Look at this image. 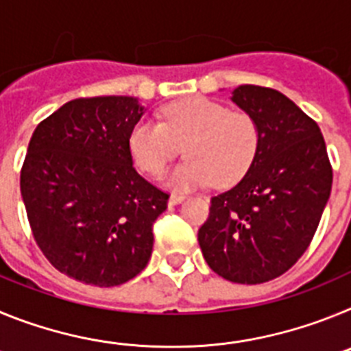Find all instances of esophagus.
<instances>
[{
  "instance_id": "34e87169",
  "label": "esophagus",
  "mask_w": 351,
  "mask_h": 351,
  "mask_svg": "<svg viewBox=\"0 0 351 351\" xmlns=\"http://www.w3.org/2000/svg\"><path fill=\"white\" fill-rule=\"evenodd\" d=\"M184 198H186V195H182V193H172L169 198V204L176 206V204H181Z\"/></svg>"
}]
</instances>
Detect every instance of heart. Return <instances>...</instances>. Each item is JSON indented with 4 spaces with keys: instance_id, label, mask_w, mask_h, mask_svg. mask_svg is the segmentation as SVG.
<instances>
[{
    "instance_id": "obj_1",
    "label": "heart",
    "mask_w": 351,
    "mask_h": 351,
    "mask_svg": "<svg viewBox=\"0 0 351 351\" xmlns=\"http://www.w3.org/2000/svg\"><path fill=\"white\" fill-rule=\"evenodd\" d=\"M260 137L253 114L230 110L206 96H191L163 107L161 123H135L130 130L128 149L138 169L158 176L184 145L188 158L167 176L169 184L197 188L214 181L230 186L253 165Z\"/></svg>"
}]
</instances>
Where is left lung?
Listing matches in <instances>:
<instances>
[{
	"instance_id": "obj_1",
	"label": "left lung",
	"mask_w": 351,
	"mask_h": 351,
	"mask_svg": "<svg viewBox=\"0 0 351 351\" xmlns=\"http://www.w3.org/2000/svg\"><path fill=\"white\" fill-rule=\"evenodd\" d=\"M235 105L253 114L260 149L241 181L210 198L198 244L207 265L232 283L285 274L311 244L332 188V167L315 121L283 93L239 86Z\"/></svg>"
}]
</instances>
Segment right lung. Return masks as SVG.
I'll use <instances>...</instances> for the list:
<instances>
[{
    "label": "right lung",
    "mask_w": 351,
    "mask_h": 351,
    "mask_svg": "<svg viewBox=\"0 0 351 351\" xmlns=\"http://www.w3.org/2000/svg\"><path fill=\"white\" fill-rule=\"evenodd\" d=\"M142 116L133 96L77 98L43 119L27 145L21 195L33 237L80 283H126L153 253L169 193L133 169L128 135Z\"/></svg>",
    "instance_id": "1"
}]
</instances>
